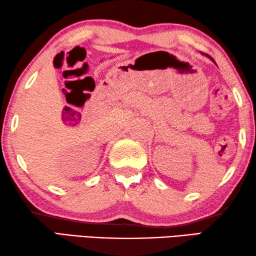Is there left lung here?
<instances>
[{
  "instance_id": "left-lung-1",
  "label": "left lung",
  "mask_w": 256,
  "mask_h": 256,
  "mask_svg": "<svg viewBox=\"0 0 256 256\" xmlns=\"http://www.w3.org/2000/svg\"><path fill=\"white\" fill-rule=\"evenodd\" d=\"M205 56H208V58H211V60H212L213 62H214V60H213V58H211L210 56H208V54H205Z\"/></svg>"
}]
</instances>
